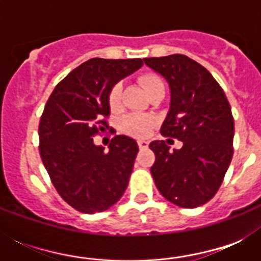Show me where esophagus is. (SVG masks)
Wrapping results in <instances>:
<instances>
[{"label":"esophagus","instance_id":"34e87169","mask_svg":"<svg viewBox=\"0 0 261 261\" xmlns=\"http://www.w3.org/2000/svg\"><path fill=\"white\" fill-rule=\"evenodd\" d=\"M138 146L141 150H145V149H147V146H149V143H147L146 141H138Z\"/></svg>","mask_w":261,"mask_h":261}]
</instances>
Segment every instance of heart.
<instances>
[{
	"instance_id": "b5f03b06",
	"label": "heart",
	"mask_w": 261,
	"mask_h": 261,
	"mask_svg": "<svg viewBox=\"0 0 261 261\" xmlns=\"http://www.w3.org/2000/svg\"><path fill=\"white\" fill-rule=\"evenodd\" d=\"M139 83L143 87V89L146 90V93H149L151 89L157 85H161L163 81L160 77L154 74H145L139 79ZM120 94H122V88L120 85H115L110 92L108 96V102H110L111 110H116L120 106ZM154 124V119L147 115H141V114H130L124 116L122 120V130L128 135L133 137H146L149 134V131Z\"/></svg>"
}]
</instances>
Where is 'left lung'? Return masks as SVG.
I'll return each mask as SVG.
<instances>
[{
	"label": "left lung",
	"instance_id": "8db88e82",
	"mask_svg": "<svg viewBox=\"0 0 261 261\" xmlns=\"http://www.w3.org/2000/svg\"><path fill=\"white\" fill-rule=\"evenodd\" d=\"M143 61L167 80L171 89L161 134L182 142L181 149L173 151L165 141L149 145L155 154L150 168L155 187L176 206H202L217 194L233 157L230 104L210 71L186 55Z\"/></svg>",
	"mask_w": 261,
	"mask_h": 261
}]
</instances>
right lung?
<instances>
[{
	"label": "right lung",
	"mask_w": 261,
	"mask_h": 261,
	"mask_svg": "<svg viewBox=\"0 0 261 261\" xmlns=\"http://www.w3.org/2000/svg\"><path fill=\"white\" fill-rule=\"evenodd\" d=\"M142 59L92 58L69 73L47 100L39 123V151L61 198L85 214L108 210L122 198L138 145L116 135L108 151L93 137L108 128V96Z\"/></svg>",
	"instance_id": "add662e5"
}]
</instances>
